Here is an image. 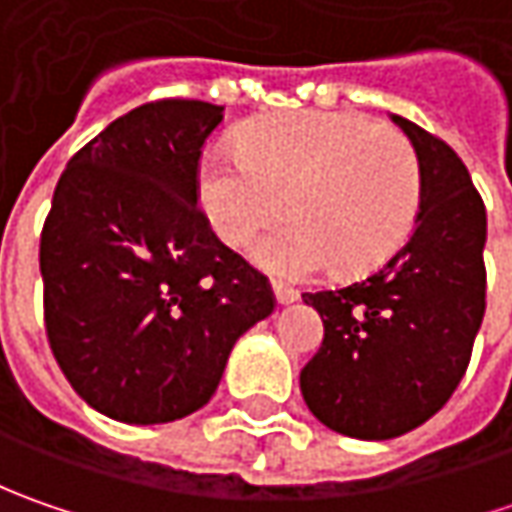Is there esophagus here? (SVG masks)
I'll return each instance as SVG.
<instances>
[{
	"mask_svg": "<svg viewBox=\"0 0 512 512\" xmlns=\"http://www.w3.org/2000/svg\"><path fill=\"white\" fill-rule=\"evenodd\" d=\"M273 296H276L279 305H293L299 299V290H293V287L287 285H273Z\"/></svg>",
	"mask_w": 512,
	"mask_h": 512,
	"instance_id": "1",
	"label": "esophagus"
}]
</instances>
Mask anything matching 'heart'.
<instances>
[{"label": "heart", "mask_w": 512, "mask_h": 512, "mask_svg": "<svg viewBox=\"0 0 512 512\" xmlns=\"http://www.w3.org/2000/svg\"><path fill=\"white\" fill-rule=\"evenodd\" d=\"M196 196L207 225L245 247L285 210L293 219L253 247V262L305 279L327 265L356 273L390 259L419 216L422 173L410 139L344 110H293L250 125L239 150H205Z\"/></svg>", "instance_id": "b5f03b06"}]
</instances>
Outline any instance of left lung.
Listing matches in <instances>:
<instances>
[{
  "label": "left lung",
  "instance_id": "8db88e82",
  "mask_svg": "<svg viewBox=\"0 0 512 512\" xmlns=\"http://www.w3.org/2000/svg\"><path fill=\"white\" fill-rule=\"evenodd\" d=\"M419 159L422 202L402 250L362 282L305 293L325 322L299 384L319 422L364 442L410 433L462 382L484 319L487 213L456 156L393 116Z\"/></svg>",
  "mask_w": 512,
  "mask_h": 512
}]
</instances>
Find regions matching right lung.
I'll return each instance as SVG.
<instances>
[{"instance_id":"right-lung-1","label":"right lung","mask_w":512,"mask_h":512,"mask_svg":"<svg viewBox=\"0 0 512 512\" xmlns=\"http://www.w3.org/2000/svg\"><path fill=\"white\" fill-rule=\"evenodd\" d=\"M222 105L162 99L110 122L68 162L42 227L50 350L116 422L165 424L210 402L239 336L273 313L267 279L196 199Z\"/></svg>"}]
</instances>
